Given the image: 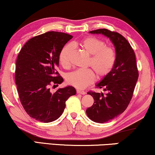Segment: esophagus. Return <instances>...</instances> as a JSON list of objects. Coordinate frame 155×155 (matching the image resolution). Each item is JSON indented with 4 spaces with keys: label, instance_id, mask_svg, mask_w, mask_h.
Masks as SVG:
<instances>
[{
    "label": "esophagus",
    "instance_id": "esophagus-1",
    "mask_svg": "<svg viewBox=\"0 0 155 155\" xmlns=\"http://www.w3.org/2000/svg\"><path fill=\"white\" fill-rule=\"evenodd\" d=\"M77 93L78 94H85L86 92H84V91H81L79 90H77Z\"/></svg>",
    "mask_w": 155,
    "mask_h": 155
}]
</instances>
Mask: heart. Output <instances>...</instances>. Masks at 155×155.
<instances>
[{
  "instance_id": "obj_1",
  "label": "heart",
  "mask_w": 155,
  "mask_h": 155,
  "mask_svg": "<svg viewBox=\"0 0 155 155\" xmlns=\"http://www.w3.org/2000/svg\"><path fill=\"white\" fill-rule=\"evenodd\" d=\"M76 45V43L74 44ZM90 55L87 65L92 68L99 79L104 78L111 73L116 63V52L105 42L94 37H88L78 44ZM74 51L72 44H67L59 54V61L64 68L71 65V56ZM91 69H78L68 74L66 81L78 89H84L94 81L95 74Z\"/></svg>"
}]
</instances>
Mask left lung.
Masks as SVG:
<instances>
[{
  "label": "left lung",
  "instance_id": "obj_1",
  "mask_svg": "<svg viewBox=\"0 0 155 155\" xmlns=\"http://www.w3.org/2000/svg\"><path fill=\"white\" fill-rule=\"evenodd\" d=\"M91 34H102L109 37L116 49V63L109 75L97 84L106 94L90 91L94 104L86 110L87 115L96 123H106L121 114L130 103L138 78L135 54L124 36L107 29L90 31Z\"/></svg>",
  "mask_w": 155,
  "mask_h": 155
}]
</instances>
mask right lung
Masks as SVG:
<instances>
[{
  "instance_id": "obj_1",
  "label": "right lung",
  "mask_w": 155,
  "mask_h": 155,
  "mask_svg": "<svg viewBox=\"0 0 155 155\" xmlns=\"http://www.w3.org/2000/svg\"><path fill=\"white\" fill-rule=\"evenodd\" d=\"M72 38L68 34L48 31L31 38L18 54L15 78L20 102L30 117L41 122L58 119L64 111L65 101L76 94L72 86L54 93L49 88L63 82L57 71L59 54Z\"/></svg>"
}]
</instances>
